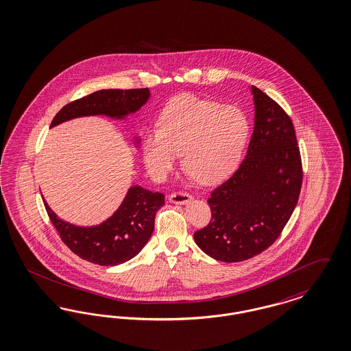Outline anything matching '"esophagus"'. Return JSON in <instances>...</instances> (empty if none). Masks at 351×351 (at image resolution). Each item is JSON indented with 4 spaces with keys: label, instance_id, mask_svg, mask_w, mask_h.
Wrapping results in <instances>:
<instances>
[{
    "label": "esophagus",
    "instance_id": "esophagus-1",
    "mask_svg": "<svg viewBox=\"0 0 351 351\" xmlns=\"http://www.w3.org/2000/svg\"><path fill=\"white\" fill-rule=\"evenodd\" d=\"M169 200H170L171 203L184 204V203H187V202L191 200V195H190L189 193H186V191H174V193L170 194Z\"/></svg>",
    "mask_w": 351,
    "mask_h": 351
}]
</instances>
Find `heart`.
<instances>
[{
  "label": "heart",
  "instance_id": "heart-1",
  "mask_svg": "<svg viewBox=\"0 0 351 351\" xmlns=\"http://www.w3.org/2000/svg\"><path fill=\"white\" fill-rule=\"evenodd\" d=\"M249 131L241 108L181 95L162 110L160 128L143 138L144 162L154 177L164 178L182 153L183 167L197 182H216L237 167Z\"/></svg>",
  "mask_w": 351,
  "mask_h": 351
}]
</instances>
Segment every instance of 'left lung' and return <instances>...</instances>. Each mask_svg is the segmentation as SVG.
Listing matches in <instances>:
<instances>
[{"mask_svg": "<svg viewBox=\"0 0 351 351\" xmlns=\"http://www.w3.org/2000/svg\"><path fill=\"white\" fill-rule=\"evenodd\" d=\"M254 131L240 168L219 184L208 204L211 220L194 233L210 257L223 262L253 258L280 236L303 183L302 156L289 114L252 86Z\"/></svg>", "mask_w": 351, "mask_h": 351, "instance_id": "obj_1", "label": "left lung"}]
</instances>
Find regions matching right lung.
<instances>
[{
	"label": "right lung",
	"mask_w": 351,
	"mask_h": 351,
	"mask_svg": "<svg viewBox=\"0 0 351 351\" xmlns=\"http://www.w3.org/2000/svg\"><path fill=\"white\" fill-rule=\"evenodd\" d=\"M148 98V88L98 90L62 107L51 127L86 115L104 114L111 118H123L137 111ZM164 204L165 198L161 193L134 186L115 214L102 224L86 228L62 221L45 200L47 214L61 241L80 258L101 266H115L134 258L148 243L154 229L156 213Z\"/></svg>",
	"instance_id": "1"
}]
</instances>
